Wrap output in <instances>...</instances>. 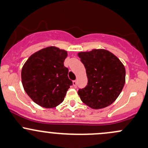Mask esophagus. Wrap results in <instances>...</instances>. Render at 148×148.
<instances>
[{
  "label": "esophagus",
  "instance_id": "34e87169",
  "mask_svg": "<svg viewBox=\"0 0 148 148\" xmlns=\"http://www.w3.org/2000/svg\"><path fill=\"white\" fill-rule=\"evenodd\" d=\"M73 86H74V87H77V80H74L73 81Z\"/></svg>",
  "mask_w": 148,
  "mask_h": 148
}]
</instances>
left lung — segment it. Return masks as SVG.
I'll list each match as a JSON object with an SVG mask.
<instances>
[{
	"mask_svg": "<svg viewBox=\"0 0 148 148\" xmlns=\"http://www.w3.org/2000/svg\"><path fill=\"white\" fill-rule=\"evenodd\" d=\"M86 69L88 83L78 94L84 103L94 109L111 105L121 94L125 81V69L117 57L105 49L79 52Z\"/></svg>",
	"mask_w": 148,
	"mask_h": 148,
	"instance_id": "1",
	"label": "left lung"
}]
</instances>
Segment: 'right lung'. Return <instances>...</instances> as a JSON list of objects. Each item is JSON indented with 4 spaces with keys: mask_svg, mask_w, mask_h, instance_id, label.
I'll return each instance as SVG.
<instances>
[{
    "mask_svg": "<svg viewBox=\"0 0 148 148\" xmlns=\"http://www.w3.org/2000/svg\"><path fill=\"white\" fill-rule=\"evenodd\" d=\"M67 52L48 47L29 57L21 71L22 83L34 102L44 108H54L64 99L72 85L64 62Z\"/></svg>",
    "mask_w": 148,
    "mask_h": 148,
    "instance_id": "1",
    "label": "right lung"
}]
</instances>
